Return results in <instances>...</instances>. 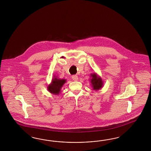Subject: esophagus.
Wrapping results in <instances>:
<instances>
[{
	"label": "esophagus",
	"mask_w": 151,
	"mask_h": 151,
	"mask_svg": "<svg viewBox=\"0 0 151 151\" xmlns=\"http://www.w3.org/2000/svg\"><path fill=\"white\" fill-rule=\"evenodd\" d=\"M72 78H73V81H78V76L77 75H73V76H72Z\"/></svg>",
	"instance_id": "34e87169"
}]
</instances>
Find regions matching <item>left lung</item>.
<instances>
[{
    "mask_svg": "<svg viewBox=\"0 0 151 151\" xmlns=\"http://www.w3.org/2000/svg\"><path fill=\"white\" fill-rule=\"evenodd\" d=\"M91 78L90 79L91 83L92 89L95 91L100 90L104 86V82L100 76H99L96 73H91Z\"/></svg>",
    "mask_w": 151,
    "mask_h": 151,
    "instance_id": "left-lung-1",
    "label": "left lung"
}]
</instances>
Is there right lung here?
Returning a JSON list of instances; mask_svg holds the SVG:
<instances>
[{
    "instance_id": "obj_1",
    "label": "right lung",
    "mask_w": 151,
    "mask_h": 151,
    "mask_svg": "<svg viewBox=\"0 0 151 151\" xmlns=\"http://www.w3.org/2000/svg\"><path fill=\"white\" fill-rule=\"evenodd\" d=\"M66 82V79H61L56 76H54L50 83L47 86V90L53 95H59L61 93V88Z\"/></svg>"
}]
</instances>
